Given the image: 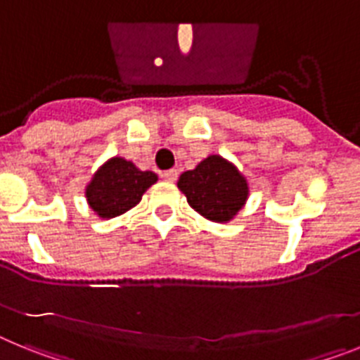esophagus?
<instances>
[{"label": "esophagus", "instance_id": "obj_1", "mask_svg": "<svg viewBox=\"0 0 360 360\" xmlns=\"http://www.w3.org/2000/svg\"><path fill=\"white\" fill-rule=\"evenodd\" d=\"M162 178H164L165 182H174L178 178V171L176 169H167L162 173Z\"/></svg>", "mask_w": 360, "mask_h": 360}]
</instances>
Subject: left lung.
<instances>
[{
    "mask_svg": "<svg viewBox=\"0 0 360 360\" xmlns=\"http://www.w3.org/2000/svg\"><path fill=\"white\" fill-rule=\"evenodd\" d=\"M178 189L198 214L216 224L231 221L249 198L247 178L219 155L203 158L195 169L180 174Z\"/></svg>",
    "mask_w": 360,
    "mask_h": 360,
    "instance_id": "1",
    "label": "left lung"
}]
</instances>
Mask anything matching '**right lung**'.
Segmentation results:
<instances>
[{
	"instance_id": "add662e5",
	"label": "right lung",
	"mask_w": 360,
	"mask_h": 360,
	"mask_svg": "<svg viewBox=\"0 0 360 360\" xmlns=\"http://www.w3.org/2000/svg\"><path fill=\"white\" fill-rule=\"evenodd\" d=\"M157 180L153 171H141L133 162L113 157L98 167L86 186V200L98 218H115L135 207Z\"/></svg>"
}]
</instances>
